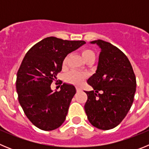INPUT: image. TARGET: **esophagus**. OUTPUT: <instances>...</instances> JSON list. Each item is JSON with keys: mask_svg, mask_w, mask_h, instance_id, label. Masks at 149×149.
Returning <instances> with one entry per match:
<instances>
[{"mask_svg": "<svg viewBox=\"0 0 149 149\" xmlns=\"http://www.w3.org/2000/svg\"><path fill=\"white\" fill-rule=\"evenodd\" d=\"M76 90H77V92H80V91H81V89L79 87H76Z\"/></svg>", "mask_w": 149, "mask_h": 149, "instance_id": "esophagus-1", "label": "esophagus"}]
</instances>
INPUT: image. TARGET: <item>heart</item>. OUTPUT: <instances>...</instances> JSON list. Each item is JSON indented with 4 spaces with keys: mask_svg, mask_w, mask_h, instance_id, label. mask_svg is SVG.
Returning <instances> with one entry per match:
<instances>
[{
    "mask_svg": "<svg viewBox=\"0 0 149 149\" xmlns=\"http://www.w3.org/2000/svg\"><path fill=\"white\" fill-rule=\"evenodd\" d=\"M83 58L86 62H87L89 60H95V55L94 51H92L91 49H84L81 52ZM68 59V55L65 56L63 60V65L65 66L67 64ZM86 78V74L84 72H77V71H71L68 73H67L65 76V80L67 83L73 85L78 86Z\"/></svg>",
    "mask_w": 149,
    "mask_h": 149,
    "instance_id": "heart-1",
    "label": "heart"
}]
</instances>
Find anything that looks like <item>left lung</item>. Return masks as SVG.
Segmentation results:
<instances>
[{
    "label": "left lung",
    "mask_w": 149,
    "mask_h": 149,
    "mask_svg": "<svg viewBox=\"0 0 149 149\" xmlns=\"http://www.w3.org/2000/svg\"><path fill=\"white\" fill-rule=\"evenodd\" d=\"M101 48L98 68L87 81L94 90L85 91L84 109L94 127L110 130L121 123L131 109L136 81L132 65L121 50L105 41L91 42Z\"/></svg>",
    "instance_id": "obj_1"
}]
</instances>
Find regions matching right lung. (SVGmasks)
I'll return each mask as SVG.
<instances>
[{"label":"right lung","mask_w":149,"mask_h":149,"mask_svg":"<svg viewBox=\"0 0 149 149\" xmlns=\"http://www.w3.org/2000/svg\"><path fill=\"white\" fill-rule=\"evenodd\" d=\"M85 43L47 37L34 45L24 57L17 72L18 101L26 116L38 128L52 131L65 120L75 87L63 84L60 91L54 93L51 84L61 72L64 57Z\"/></svg>","instance_id":"obj_1"}]
</instances>
